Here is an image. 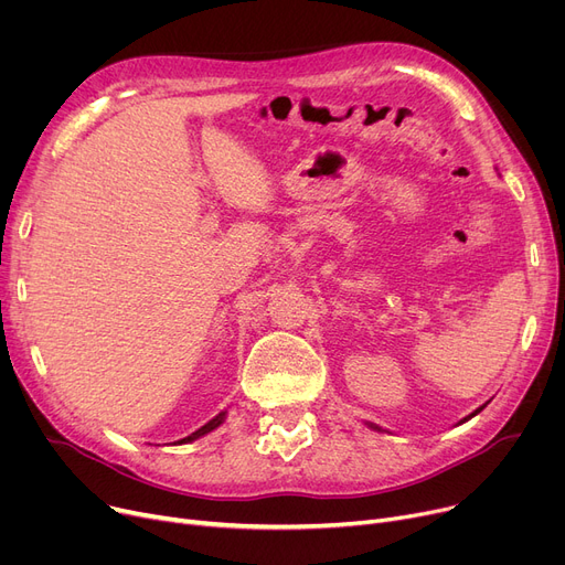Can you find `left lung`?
Returning a JSON list of instances; mask_svg holds the SVG:
<instances>
[{
    "mask_svg": "<svg viewBox=\"0 0 565 565\" xmlns=\"http://www.w3.org/2000/svg\"><path fill=\"white\" fill-rule=\"evenodd\" d=\"M483 407H486V405H483ZM483 407H479V409H477V412H471V414H469V417H467V419H471V417H477V414H479V412H481V409H483ZM467 419H462V424H465V422H467ZM371 428H375V430H380V428H377V426H373V424H371Z\"/></svg>",
    "mask_w": 565,
    "mask_h": 565,
    "instance_id": "left-lung-1",
    "label": "left lung"
}]
</instances>
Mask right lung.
<instances>
[{
    "label": "right lung",
    "instance_id": "right-lung-1",
    "mask_svg": "<svg viewBox=\"0 0 565 565\" xmlns=\"http://www.w3.org/2000/svg\"><path fill=\"white\" fill-rule=\"evenodd\" d=\"M224 419H226V412H220L217 414V417L215 419H211V422H207L205 426H201L199 430H194L192 435H188V437H183L181 441H175V444H188V441H194V439H199V437H203L205 433H211V430H215L220 424H224Z\"/></svg>",
    "mask_w": 565,
    "mask_h": 565
}]
</instances>
